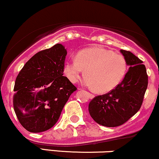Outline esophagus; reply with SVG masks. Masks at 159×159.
<instances>
[{"label":"esophagus","instance_id":"1","mask_svg":"<svg viewBox=\"0 0 159 159\" xmlns=\"http://www.w3.org/2000/svg\"><path fill=\"white\" fill-rule=\"evenodd\" d=\"M88 96H89V97H90V99H92V98H93L95 97V96L93 94L90 93H88Z\"/></svg>","mask_w":159,"mask_h":159}]
</instances>
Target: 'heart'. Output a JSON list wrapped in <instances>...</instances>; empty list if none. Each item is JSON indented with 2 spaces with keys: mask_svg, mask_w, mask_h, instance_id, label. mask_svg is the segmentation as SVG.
<instances>
[{
  "mask_svg": "<svg viewBox=\"0 0 159 159\" xmlns=\"http://www.w3.org/2000/svg\"><path fill=\"white\" fill-rule=\"evenodd\" d=\"M83 84L100 93L114 90L123 79L127 71L124 57L102 47L86 48L78 53L76 58L66 61L64 72L75 83L84 72Z\"/></svg>",
  "mask_w": 159,
  "mask_h": 159,
  "instance_id": "1",
  "label": "heart"
}]
</instances>
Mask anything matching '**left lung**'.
I'll list each match as a JSON object with an SVG mask.
<instances>
[{"instance_id": "8db88e82", "label": "left lung", "mask_w": 159, "mask_h": 159, "mask_svg": "<svg viewBox=\"0 0 159 159\" xmlns=\"http://www.w3.org/2000/svg\"><path fill=\"white\" fill-rule=\"evenodd\" d=\"M129 66L120 84L108 93L95 97L89 104L91 117L99 125L116 127L123 125L139 111L148 85L145 66L132 52L120 50Z\"/></svg>"}]
</instances>
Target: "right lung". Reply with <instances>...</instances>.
I'll list each match as a JSON object with an SVG mask.
<instances>
[{"instance_id":"add662e5","label":"right lung","mask_w":159,"mask_h":159,"mask_svg":"<svg viewBox=\"0 0 159 159\" xmlns=\"http://www.w3.org/2000/svg\"><path fill=\"white\" fill-rule=\"evenodd\" d=\"M66 54L61 44L36 53L16 78L14 111L28 132H45L54 126L70 95L77 90L63 76Z\"/></svg>"}]
</instances>
